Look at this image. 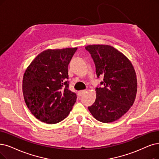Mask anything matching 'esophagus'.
Listing matches in <instances>:
<instances>
[{"label":"esophagus","instance_id":"1","mask_svg":"<svg viewBox=\"0 0 159 159\" xmlns=\"http://www.w3.org/2000/svg\"><path fill=\"white\" fill-rule=\"evenodd\" d=\"M85 92H86V91H85V90H82V91H78V96H79V97H81L82 95H83Z\"/></svg>","mask_w":159,"mask_h":159}]
</instances>
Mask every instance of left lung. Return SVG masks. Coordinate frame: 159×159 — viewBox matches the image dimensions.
<instances>
[{
  "label": "left lung",
  "instance_id": "left-lung-1",
  "mask_svg": "<svg viewBox=\"0 0 159 159\" xmlns=\"http://www.w3.org/2000/svg\"><path fill=\"white\" fill-rule=\"evenodd\" d=\"M98 78L104 76L102 87L96 88L97 98L88 109L97 120L111 123L128 111L137 92L136 72L130 61L118 50L107 45H89Z\"/></svg>",
  "mask_w": 159,
  "mask_h": 159
}]
</instances>
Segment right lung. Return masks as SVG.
<instances>
[{
	"mask_svg": "<svg viewBox=\"0 0 159 159\" xmlns=\"http://www.w3.org/2000/svg\"><path fill=\"white\" fill-rule=\"evenodd\" d=\"M77 48L48 49L38 55L25 71L23 93L28 108L48 124L65 119L77 96L69 89L68 66Z\"/></svg>",
	"mask_w": 159,
	"mask_h": 159,
	"instance_id": "obj_1",
	"label": "right lung"
}]
</instances>
